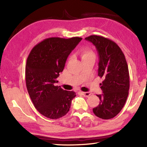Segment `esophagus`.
Wrapping results in <instances>:
<instances>
[{"instance_id":"esophagus-1","label":"esophagus","mask_w":147,"mask_h":147,"mask_svg":"<svg viewBox=\"0 0 147 147\" xmlns=\"http://www.w3.org/2000/svg\"><path fill=\"white\" fill-rule=\"evenodd\" d=\"M82 93L83 95L85 96H89L90 95H91V93H90V92H82Z\"/></svg>"}]
</instances>
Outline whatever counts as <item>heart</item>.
<instances>
[{
    "label": "heart",
    "mask_w": 147,
    "mask_h": 147,
    "mask_svg": "<svg viewBox=\"0 0 147 147\" xmlns=\"http://www.w3.org/2000/svg\"><path fill=\"white\" fill-rule=\"evenodd\" d=\"M81 56H82V60H85L86 59L89 58H95V53L90 48H83L82 51H81Z\"/></svg>",
    "instance_id": "heart-1"
}]
</instances>
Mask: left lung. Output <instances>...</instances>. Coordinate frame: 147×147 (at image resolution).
I'll return each instance as SVG.
<instances>
[{
	"instance_id": "left-lung-1",
	"label": "left lung",
	"mask_w": 147,
	"mask_h": 147,
	"mask_svg": "<svg viewBox=\"0 0 147 147\" xmlns=\"http://www.w3.org/2000/svg\"><path fill=\"white\" fill-rule=\"evenodd\" d=\"M85 40L95 46L99 57L98 76L104 79L100 83L103 93L96 95L100 103L93 112L100 118L109 119L119 113L128 96L127 62L123 51L112 40L97 35H91Z\"/></svg>"
}]
</instances>
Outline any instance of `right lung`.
<instances>
[{
  "instance_id": "add662e5",
  "label": "right lung",
  "mask_w": 147,
  "mask_h": 147,
  "mask_svg": "<svg viewBox=\"0 0 147 147\" xmlns=\"http://www.w3.org/2000/svg\"><path fill=\"white\" fill-rule=\"evenodd\" d=\"M52 37L35 45L28 57L25 78L28 92L35 107L46 117L57 119L69 111L76 96L73 91L64 90L57 83L68 55L82 40Z\"/></svg>"
}]
</instances>
